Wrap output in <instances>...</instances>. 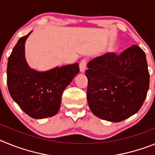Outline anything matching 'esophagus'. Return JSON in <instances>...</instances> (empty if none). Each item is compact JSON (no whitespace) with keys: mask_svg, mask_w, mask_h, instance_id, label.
Wrapping results in <instances>:
<instances>
[{"mask_svg":"<svg viewBox=\"0 0 155 155\" xmlns=\"http://www.w3.org/2000/svg\"><path fill=\"white\" fill-rule=\"evenodd\" d=\"M86 67H87V59L84 58L80 61V63H79V70H80V72H85Z\"/></svg>","mask_w":155,"mask_h":155,"instance_id":"esophagus-1","label":"esophagus"}]
</instances>
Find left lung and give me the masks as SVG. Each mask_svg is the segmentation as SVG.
<instances>
[{
  "instance_id": "left-lung-1",
  "label": "left lung",
  "mask_w": 155,
  "mask_h": 155,
  "mask_svg": "<svg viewBox=\"0 0 155 155\" xmlns=\"http://www.w3.org/2000/svg\"><path fill=\"white\" fill-rule=\"evenodd\" d=\"M87 101L94 115L118 122L139 111L150 83L146 54L137 45L107 53L87 64Z\"/></svg>"
}]
</instances>
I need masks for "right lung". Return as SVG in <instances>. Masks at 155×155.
Returning a JSON list of instances; mask_svg holds the SVG:
<instances>
[{"label":"right lung","instance_id":"right-lung-1","mask_svg":"<svg viewBox=\"0 0 155 155\" xmlns=\"http://www.w3.org/2000/svg\"><path fill=\"white\" fill-rule=\"evenodd\" d=\"M32 33L18 40L8 58L7 83L11 97L22 111L37 119L56 115L64 90L79 73V64L38 72L25 58V43Z\"/></svg>","mask_w":155,"mask_h":155}]
</instances>
